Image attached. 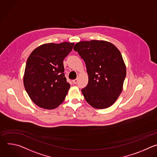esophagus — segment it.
Masks as SVG:
<instances>
[{
	"label": "esophagus",
	"instance_id": "34e87169",
	"mask_svg": "<svg viewBox=\"0 0 157 157\" xmlns=\"http://www.w3.org/2000/svg\"><path fill=\"white\" fill-rule=\"evenodd\" d=\"M72 82H73L74 84H77V82H78V79L73 80H72Z\"/></svg>",
	"mask_w": 157,
	"mask_h": 157
}]
</instances>
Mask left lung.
<instances>
[{
	"label": "left lung",
	"mask_w": 157,
	"mask_h": 157,
	"mask_svg": "<svg viewBox=\"0 0 157 157\" xmlns=\"http://www.w3.org/2000/svg\"><path fill=\"white\" fill-rule=\"evenodd\" d=\"M74 49L85 62L88 83L82 92L86 102L97 109L113 105L122 92L126 76V65L119 49L103 40L80 41Z\"/></svg>",
	"instance_id": "8db88e82"
}]
</instances>
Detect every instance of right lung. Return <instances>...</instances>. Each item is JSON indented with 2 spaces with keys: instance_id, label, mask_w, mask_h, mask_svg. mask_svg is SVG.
Segmentation results:
<instances>
[{
  "instance_id": "1",
  "label": "right lung",
  "mask_w": 157,
  "mask_h": 157,
  "mask_svg": "<svg viewBox=\"0 0 157 157\" xmlns=\"http://www.w3.org/2000/svg\"><path fill=\"white\" fill-rule=\"evenodd\" d=\"M74 43H46L29 56L23 75L25 88L37 106L53 109L64 101L71 85L64 75L63 60Z\"/></svg>"
}]
</instances>
